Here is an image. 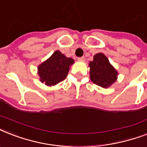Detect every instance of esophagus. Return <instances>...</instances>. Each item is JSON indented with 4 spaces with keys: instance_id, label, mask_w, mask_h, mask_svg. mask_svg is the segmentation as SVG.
Masks as SVG:
<instances>
[{
    "instance_id": "esophagus-1",
    "label": "esophagus",
    "mask_w": 147,
    "mask_h": 147,
    "mask_svg": "<svg viewBox=\"0 0 147 147\" xmlns=\"http://www.w3.org/2000/svg\"><path fill=\"white\" fill-rule=\"evenodd\" d=\"M78 60H79V61H84V60H85V57H84V56H82V57L78 58Z\"/></svg>"
}]
</instances>
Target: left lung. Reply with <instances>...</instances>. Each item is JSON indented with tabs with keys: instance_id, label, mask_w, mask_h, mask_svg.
<instances>
[{
	"instance_id": "8db88e82",
	"label": "left lung",
	"mask_w": 147,
	"mask_h": 147,
	"mask_svg": "<svg viewBox=\"0 0 147 147\" xmlns=\"http://www.w3.org/2000/svg\"><path fill=\"white\" fill-rule=\"evenodd\" d=\"M89 67L91 81L100 87L109 88L117 79L118 72L103 53L94 55L93 61L89 62Z\"/></svg>"
}]
</instances>
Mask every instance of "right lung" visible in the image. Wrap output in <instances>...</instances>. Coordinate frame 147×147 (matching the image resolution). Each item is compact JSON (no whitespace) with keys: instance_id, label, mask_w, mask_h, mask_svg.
I'll return each instance as SVG.
<instances>
[{"instance_id":"obj_1","label":"right lung","mask_w":147,"mask_h":147,"mask_svg":"<svg viewBox=\"0 0 147 147\" xmlns=\"http://www.w3.org/2000/svg\"><path fill=\"white\" fill-rule=\"evenodd\" d=\"M74 62L73 59L66 57L59 50H56L48 59L39 65L40 81L49 87L57 85L66 78Z\"/></svg>"}]
</instances>
